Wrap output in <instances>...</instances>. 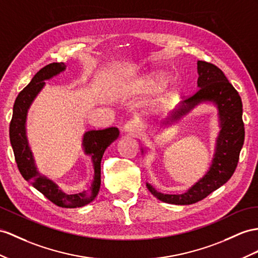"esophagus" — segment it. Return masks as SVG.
I'll return each instance as SVG.
<instances>
[{
  "label": "esophagus",
  "mask_w": 258,
  "mask_h": 258,
  "mask_svg": "<svg viewBox=\"0 0 258 258\" xmlns=\"http://www.w3.org/2000/svg\"><path fill=\"white\" fill-rule=\"evenodd\" d=\"M141 123L137 120H130L124 124L123 133L128 136H138L141 133Z\"/></svg>",
  "instance_id": "esophagus-1"
}]
</instances>
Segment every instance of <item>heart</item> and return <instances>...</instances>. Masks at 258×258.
<instances>
[{"label":"heart","mask_w":258,"mask_h":258,"mask_svg":"<svg viewBox=\"0 0 258 258\" xmlns=\"http://www.w3.org/2000/svg\"><path fill=\"white\" fill-rule=\"evenodd\" d=\"M165 82H166V78L161 73L151 74L148 78V83L153 87H161L165 84Z\"/></svg>","instance_id":"1"}]
</instances>
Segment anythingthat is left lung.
Segmentation results:
<instances>
[{
  "instance_id": "left-lung-1",
  "label": "left lung",
  "mask_w": 258,
  "mask_h": 258,
  "mask_svg": "<svg viewBox=\"0 0 258 258\" xmlns=\"http://www.w3.org/2000/svg\"><path fill=\"white\" fill-rule=\"evenodd\" d=\"M197 70L199 75L198 90L171 112V121L178 120L200 103L211 102L218 108L221 129L217 138L216 151L209 171L186 192L178 195L162 194L147 184L151 194L166 204L191 205L198 203L227 183L237 166L244 143L242 100L237 91L215 64L199 60Z\"/></svg>"
}]
</instances>
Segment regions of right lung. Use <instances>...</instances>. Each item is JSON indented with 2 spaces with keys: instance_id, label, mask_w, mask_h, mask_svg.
<instances>
[{
  "instance_id": "right-lung-1",
  "label": "right lung",
  "mask_w": 258,
  "mask_h": 258,
  "mask_svg": "<svg viewBox=\"0 0 258 258\" xmlns=\"http://www.w3.org/2000/svg\"><path fill=\"white\" fill-rule=\"evenodd\" d=\"M64 70L66 64L63 62H54L46 66L35 74L30 83L18 94L13 107V117L10 123V140L22 176L54 205L62 208H78L92 203L98 195L100 188V161L105 150L118 138L119 130L116 127H110L103 130H90L84 134L82 146L85 154L92 156L94 166V179L91 187L87 189L79 194L69 195L61 190L51 179L38 172L26 136L27 112L33 100L45 86V81Z\"/></svg>"
}]
</instances>
